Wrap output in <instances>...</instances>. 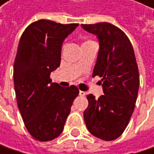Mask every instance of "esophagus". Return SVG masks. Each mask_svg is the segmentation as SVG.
I'll use <instances>...</instances> for the list:
<instances>
[{"label":"esophagus","instance_id":"34e87169","mask_svg":"<svg viewBox=\"0 0 154 154\" xmlns=\"http://www.w3.org/2000/svg\"><path fill=\"white\" fill-rule=\"evenodd\" d=\"M86 94H87V93H86L85 91H79V95H80V96H85Z\"/></svg>","mask_w":154,"mask_h":154}]
</instances>
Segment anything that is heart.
<instances>
[{
    "label": "heart",
    "instance_id": "b5f03b06",
    "mask_svg": "<svg viewBox=\"0 0 154 154\" xmlns=\"http://www.w3.org/2000/svg\"><path fill=\"white\" fill-rule=\"evenodd\" d=\"M90 42H92V41H90V40H87V41H84V42L82 43V45H84V44H87V43H90Z\"/></svg>",
    "mask_w": 154,
    "mask_h": 154
}]
</instances>
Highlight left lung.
I'll use <instances>...</instances> for the list:
<instances>
[{
	"instance_id": "8db88e82",
	"label": "left lung",
	"mask_w": 154,
	"mask_h": 154,
	"mask_svg": "<svg viewBox=\"0 0 154 154\" xmlns=\"http://www.w3.org/2000/svg\"><path fill=\"white\" fill-rule=\"evenodd\" d=\"M97 36L100 49L92 76L102 78L103 95L88 94L84 111L86 126L93 136L114 140L122 135L137 100L140 75L130 40L120 28L110 23L81 25Z\"/></svg>"
}]
</instances>
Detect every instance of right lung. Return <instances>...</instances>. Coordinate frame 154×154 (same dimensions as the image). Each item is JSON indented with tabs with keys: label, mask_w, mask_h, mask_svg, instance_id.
Wrapping results in <instances>:
<instances>
[{
	"label": "right lung",
	"mask_w": 154,
	"mask_h": 154,
	"mask_svg": "<svg viewBox=\"0 0 154 154\" xmlns=\"http://www.w3.org/2000/svg\"><path fill=\"white\" fill-rule=\"evenodd\" d=\"M78 26L41 19L29 25L20 38L14 63V91L25 126L37 140H54L63 132L79 93L74 85L62 88L50 79L60 66L64 38Z\"/></svg>",
	"instance_id": "right-lung-1"
}]
</instances>
